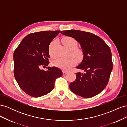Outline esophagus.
Returning a JSON list of instances; mask_svg holds the SVG:
<instances>
[{"label": "esophagus", "mask_w": 127, "mask_h": 127, "mask_svg": "<svg viewBox=\"0 0 127 127\" xmlns=\"http://www.w3.org/2000/svg\"><path fill=\"white\" fill-rule=\"evenodd\" d=\"M68 74V72H67V71H63V76H65V75H66L67 74Z\"/></svg>", "instance_id": "obj_1"}]
</instances>
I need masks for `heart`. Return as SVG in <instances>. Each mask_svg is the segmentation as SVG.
<instances>
[{
    "mask_svg": "<svg viewBox=\"0 0 127 127\" xmlns=\"http://www.w3.org/2000/svg\"><path fill=\"white\" fill-rule=\"evenodd\" d=\"M63 43L65 47L69 50H70V55L77 61H80L83 59V51L81 49L77 48L78 43L74 38L70 36L65 37L63 40ZM56 45V42L53 41L50 43L49 46V53L50 56L52 58H55L56 56L54 52V49ZM74 59L72 57L67 58H59L53 61V65L64 70H69L75 65L76 60Z\"/></svg>",
    "mask_w": 127,
    "mask_h": 127,
    "instance_id": "heart-1",
    "label": "heart"
}]
</instances>
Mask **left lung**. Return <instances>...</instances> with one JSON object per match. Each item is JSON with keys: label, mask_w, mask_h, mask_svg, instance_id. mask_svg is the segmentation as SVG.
<instances>
[{"label": "left lung", "mask_w": 127, "mask_h": 127, "mask_svg": "<svg viewBox=\"0 0 127 127\" xmlns=\"http://www.w3.org/2000/svg\"><path fill=\"white\" fill-rule=\"evenodd\" d=\"M79 42L84 52L82 61L76 68L85 73H76V79L69 87L75 94L84 98L95 96L104 89L112 70V54L110 47L101 37L80 30L61 31Z\"/></svg>", "instance_id": "left-lung-1"}]
</instances>
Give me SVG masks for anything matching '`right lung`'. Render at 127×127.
Returning <instances> with one entry per match:
<instances>
[{"label":"right lung","mask_w":127,"mask_h":127,"mask_svg":"<svg viewBox=\"0 0 127 127\" xmlns=\"http://www.w3.org/2000/svg\"><path fill=\"white\" fill-rule=\"evenodd\" d=\"M60 31H45L30 34L22 40L15 50L13 58L14 74L19 86L33 97H39L50 92L57 78L63 72L49 64V46Z\"/></svg>","instance_id":"1"}]
</instances>
